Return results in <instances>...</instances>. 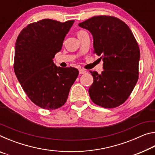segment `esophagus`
Wrapping results in <instances>:
<instances>
[{"label":"esophagus","instance_id":"34e87169","mask_svg":"<svg viewBox=\"0 0 155 155\" xmlns=\"http://www.w3.org/2000/svg\"><path fill=\"white\" fill-rule=\"evenodd\" d=\"M85 73H86V71L85 70H83V69H80L79 70V74H85Z\"/></svg>","mask_w":155,"mask_h":155}]
</instances>
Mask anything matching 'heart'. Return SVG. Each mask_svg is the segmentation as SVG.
Here are the masks:
<instances>
[{
  "mask_svg": "<svg viewBox=\"0 0 155 155\" xmlns=\"http://www.w3.org/2000/svg\"><path fill=\"white\" fill-rule=\"evenodd\" d=\"M84 32H85V31H78V32L77 35H81V34H82V33H84Z\"/></svg>",
  "mask_w": 155,
  "mask_h": 155,
  "instance_id": "heart-1",
  "label": "heart"
}]
</instances>
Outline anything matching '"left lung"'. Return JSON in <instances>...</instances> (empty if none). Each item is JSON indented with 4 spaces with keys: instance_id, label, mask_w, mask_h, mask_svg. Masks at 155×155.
<instances>
[{
    "instance_id": "1",
    "label": "left lung",
    "mask_w": 155,
    "mask_h": 155,
    "mask_svg": "<svg viewBox=\"0 0 155 155\" xmlns=\"http://www.w3.org/2000/svg\"><path fill=\"white\" fill-rule=\"evenodd\" d=\"M93 36L94 53L103 61V71H90L94 83L89 88L91 101L114 108L127 101L138 80L140 51L130 28L118 18L99 15L79 23Z\"/></svg>"
}]
</instances>
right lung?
<instances>
[{
	"instance_id": "obj_1",
	"label": "right lung",
	"mask_w": 155,
	"mask_h": 155,
	"mask_svg": "<svg viewBox=\"0 0 155 155\" xmlns=\"http://www.w3.org/2000/svg\"><path fill=\"white\" fill-rule=\"evenodd\" d=\"M74 22L44 19L27 25L18 36L15 74L29 99L41 108L64 105L78 75L77 68L57 67L53 62Z\"/></svg>"
}]
</instances>
